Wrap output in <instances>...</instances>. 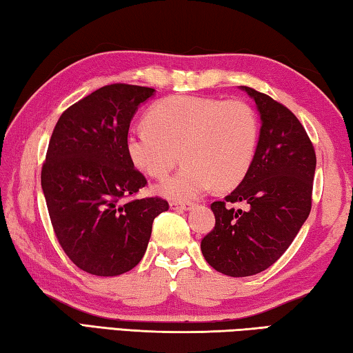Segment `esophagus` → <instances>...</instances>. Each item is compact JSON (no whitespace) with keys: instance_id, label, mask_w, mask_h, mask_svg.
<instances>
[{"instance_id":"34e87169","label":"esophagus","mask_w":353,"mask_h":353,"mask_svg":"<svg viewBox=\"0 0 353 353\" xmlns=\"http://www.w3.org/2000/svg\"><path fill=\"white\" fill-rule=\"evenodd\" d=\"M193 202H181V201H172L170 207L172 210H190V208H193Z\"/></svg>"}]
</instances>
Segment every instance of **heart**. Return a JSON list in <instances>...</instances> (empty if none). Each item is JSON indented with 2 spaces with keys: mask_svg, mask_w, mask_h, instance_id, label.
Here are the masks:
<instances>
[{
  "mask_svg": "<svg viewBox=\"0 0 353 353\" xmlns=\"http://www.w3.org/2000/svg\"><path fill=\"white\" fill-rule=\"evenodd\" d=\"M146 123L129 130L126 152L141 172L162 179L181 151L185 165L157 187L171 199H194L213 183L221 190L235 187L259 148V115L241 99L176 94L155 104Z\"/></svg>",
  "mask_w": 353,
  "mask_h": 353,
  "instance_id": "b5f03b06",
  "label": "heart"
}]
</instances>
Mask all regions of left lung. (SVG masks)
I'll list each match as a JSON object with an SVG mask.
<instances>
[{"label":"left lung","mask_w":353,"mask_h":353,"mask_svg":"<svg viewBox=\"0 0 353 353\" xmlns=\"http://www.w3.org/2000/svg\"><path fill=\"white\" fill-rule=\"evenodd\" d=\"M241 88L260 112L259 148L241 183L210 205L216 223L201 241L208 265L230 277L265 271L290 248L312 210L316 170L313 143L294 113Z\"/></svg>","instance_id":"left-lung-1"}]
</instances>
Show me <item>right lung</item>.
Segmentation results:
<instances>
[{
  "label": "right lung",
  "mask_w": 353,
  "mask_h": 353,
  "mask_svg": "<svg viewBox=\"0 0 353 353\" xmlns=\"http://www.w3.org/2000/svg\"><path fill=\"white\" fill-rule=\"evenodd\" d=\"M154 88L110 83L65 110L41 166V188L59 244L93 276H119L146 252L159 196L135 199L148 183L126 152L130 119Z\"/></svg>",
  "instance_id": "add662e5"
}]
</instances>
